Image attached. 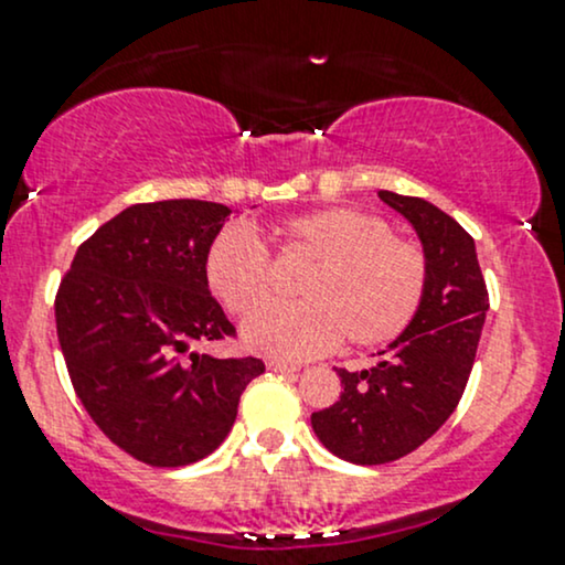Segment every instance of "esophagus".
I'll return each instance as SVG.
<instances>
[{"label":"esophagus","instance_id":"esophagus-1","mask_svg":"<svg viewBox=\"0 0 565 565\" xmlns=\"http://www.w3.org/2000/svg\"><path fill=\"white\" fill-rule=\"evenodd\" d=\"M268 369L276 371V373H297V371H300V365L287 363V360H268Z\"/></svg>","mask_w":565,"mask_h":565}]
</instances>
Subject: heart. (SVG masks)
Masks as SVG:
<instances>
[{
  "instance_id": "heart-1",
  "label": "heart",
  "mask_w": 565,
  "mask_h": 565,
  "mask_svg": "<svg viewBox=\"0 0 565 565\" xmlns=\"http://www.w3.org/2000/svg\"><path fill=\"white\" fill-rule=\"evenodd\" d=\"M287 253L310 257L300 302H274L244 323L249 350L278 360H308L334 350L392 342L424 302L429 263L418 244L399 239L384 217L358 207L295 215L276 231ZM207 287L223 308L247 316L270 297L268 247L247 223L223 228L205 257Z\"/></svg>"
}]
</instances>
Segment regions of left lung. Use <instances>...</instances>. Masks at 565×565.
Returning <instances> with one entry per match:
<instances>
[{
    "instance_id": "left-lung-1",
    "label": "left lung",
    "mask_w": 565,
    "mask_h": 565,
    "mask_svg": "<svg viewBox=\"0 0 565 565\" xmlns=\"http://www.w3.org/2000/svg\"><path fill=\"white\" fill-rule=\"evenodd\" d=\"M416 228L429 263L424 302L369 371H344L342 394L312 413L316 437L337 458L382 466L424 445L452 416L471 376L489 295L471 234L420 196L379 192Z\"/></svg>"
}]
</instances>
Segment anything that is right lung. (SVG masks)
<instances>
[{
	"label": "right lung",
	"mask_w": 565,
	"mask_h": 565,
	"mask_svg": "<svg viewBox=\"0 0 565 565\" xmlns=\"http://www.w3.org/2000/svg\"><path fill=\"white\" fill-rule=\"evenodd\" d=\"M231 210L166 200L94 231L54 297L73 390L102 434L147 466L202 460L226 439L257 358H213L194 342L236 337L210 295L205 257Z\"/></svg>",
	"instance_id": "add662e5"
}]
</instances>
